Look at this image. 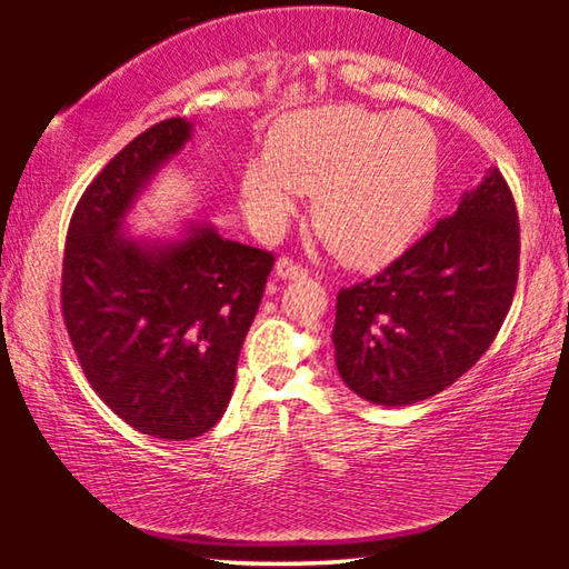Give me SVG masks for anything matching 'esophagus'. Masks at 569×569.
<instances>
[{
    "label": "esophagus",
    "mask_w": 569,
    "mask_h": 569,
    "mask_svg": "<svg viewBox=\"0 0 569 569\" xmlns=\"http://www.w3.org/2000/svg\"><path fill=\"white\" fill-rule=\"evenodd\" d=\"M273 273H276V278H281V281H296V278H306L308 276V271H306L303 266L288 261V258H281V261L276 263Z\"/></svg>",
    "instance_id": "1"
}]
</instances>
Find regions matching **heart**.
Returning <instances> with one entry per match:
<instances>
[{
    "label": "heart",
    "instance_id": "b5f03b06",
    "mask_svg": "<svg viewBox=\"0 0 569 569\" xmlns=\"http://www.w3.org/2000/svg\"><path fill=\"white\" fill-rule=\"evenodd\" d=\"M437 190L435 134L409 112L356 108L306 112L276 128L268 152L240 178L246 218L276 236L296 213L298 192L313 196L311 218L346 263L391 261L419 233Z\"/></svg>",
    "mask_w": 569,
    "mask_h": 569
}]
</instances>
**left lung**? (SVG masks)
Wrapping results in <instances>:
<instances>
[{
    "instance_id": "8db88e82",
    "label": "left lung",
    "mask_w": 569,
    "mask_h": 569,
    "mask_svg": "<svg viewBox=\"0 0 569 569\" xmlns=\"http://www.w3.org/2000/svg\"><path fill=\"white\" fill-rule=\"evenodd\" d=\"M517 268V208L502 172L489 168L417 246L339 293L331 333L339 377L379 407L445 391L502 329Z\"/></svg>"
}]
</instances>
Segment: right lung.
<instances>
[{
    "instance_id": "1",
    "label": "right lung",
    "mask_w": 569,
    "mask_h": 569,
    "mask_svg": "<svg viewBox=\"0 0 569 569\" xmlns=\"http://www.w3.org/2000/svg\"><path fill=\"white\" fill-rule=\"evenodd\" d=\"M192 132V120H162L104 166L74 208L62 266L64 326L84 377L122 421L162 441L200 437L223 417L273 266L210 220H182L172 236L130 230Z\"/></svg>"
}]
</instances>
